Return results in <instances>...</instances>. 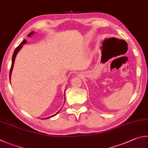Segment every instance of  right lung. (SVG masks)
I'll return each instance as SVG.
<instances>
[{
  "instance_id": "obj_1",
  "label": "right lung",
  "mask_w": 148,
  "mask_h": 148,
  "mask_svg": "<svg viewBox=\"0 0 148 148\" xmlns=\"http://www.w3.org/2000/svg\"><path fill=\"white\" fill-rule=\"evenodd\" d=\"M34 33V32H31L30 34H29L28 35V37H29L31 36V35ZM26 40H23V41H22V42H21V43L20 44V45H18V46L15 48V51H14V52H13V56H12V66H11V68H10V77H11V73H12V69H13V64H14V61H15V57H16V55H17V52H18V51L20 50V49L21 48L23 47V45H24L25 43H26ZM58 113V112H57V113H56V114H54L53 115V116H55V115H56ZM52 116H50V117H52ZM48 118H50V117H48V118H45V119H48Z\"/></svg>"
}]
</instances>
